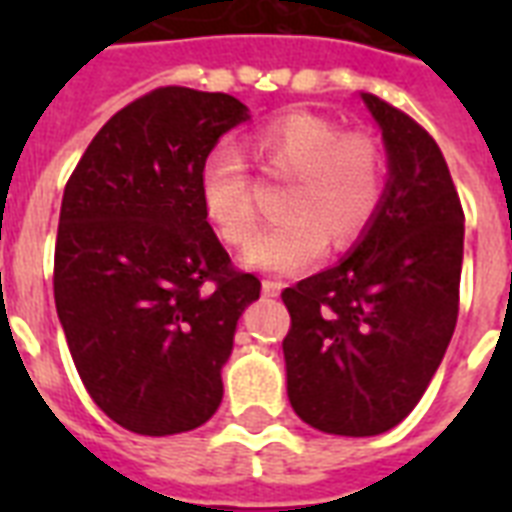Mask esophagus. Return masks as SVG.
Masks as SVG:
<instances>
[{
    "label": "esophagus",
    "instance_id": "34e87169",
    "mask_svg": "<svg viewBox=\"0 0 512 512\" xmlns=\"http://www.w3.org/2000/svg\"><path fill=\"white\" fill-rule=\"evenodd\" d=\"M279 292H281V281H273V279L263 281V295L265 297H276Z\"/></svg>",
    "mask_w": 512,
    "mask_h": 512
}]
</instances>
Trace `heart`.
Listing matches in <instances>:
<instances>
[{
  "label": "heart",
  "mask_w": 512,
  "mask_h": 512,
  "mask_svg": "<svg viewBox=\"0 0 512 512\" xmlns=\"http://www.w3.org/2000/svg\"><path fill=\"white\" fill-rule=\"evenodd\" d=\"M252 148L265 172L292 177L284 215L244 252V263L268 273H292L356 241L377 215L385 193V159L377 140L342 132L327 116L289 111L260 124ZM201 209L223 241L244 247L257 228L255 185L236 148L220 146L199 172Z\"/></svg>",
  "instance_id": "b5f03b06"
}]
</instances>
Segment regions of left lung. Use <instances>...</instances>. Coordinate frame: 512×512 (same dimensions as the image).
Instances as JSON below:
<instances>
[{"mask_svg": "<svg viewBox=\"0 0 512 512\" xmlns=\"http://www.w3.org/2000/svg\"><path fill=\"white\" fill-rule=\"evenodd\" d=\"M390 180L356 249L281 292V342L297 417L335 436H377L412 412L460 311L465 212L438 143L372 92Z\"/></svg>", "mask_w": 512, "mask_h": 512, "instance_id": "8db88e82", "label": "left lung"}]
</instances>
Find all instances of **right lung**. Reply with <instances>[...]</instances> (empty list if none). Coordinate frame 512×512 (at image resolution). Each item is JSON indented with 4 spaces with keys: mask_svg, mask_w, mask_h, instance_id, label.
I'll return each instance as SVG.
<instances>
[{
    "mask_svg": "<svg viewBox=\"0 0 512 512\" xmlns=\"http://www.w3.org/2000/svg\"><path fill=\"white\" fill-rule=\"evenodd\" d=\"M247 119L225 92L151 90L100 127L63 191L58 319L92 401L140 436L185 433L217 412L236 321L260 297L199 196L204 159Z\"/></svg>",
    "mask_w": 512,
    "mask_h": 512,
    "instance_id": "right-lung-1",
    "label": "right lung"
}]
</instances>
